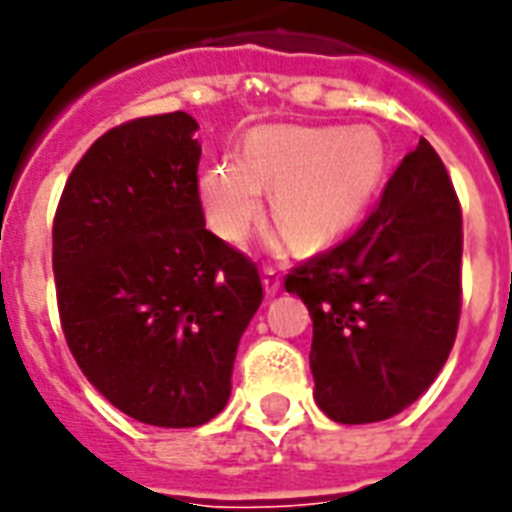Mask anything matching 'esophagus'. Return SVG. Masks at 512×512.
Segmentation results:
<instances>
[{"label":"esophagus","instance_id":"obj_1","mask_svg":"<svg viewBox=\"0 0 512 512\" xmlns=\"http://www.w3.org/2000/svg\"><path fill=\"white\" fill-rule=\"evenodd\" d=\"M263 284H265V292H268V295H276V292L282 290V273L276 271L273 265H265Z\"/></svg>","mask_w":512,"mask_h":512}]
</instances>
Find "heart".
I'll return each instance as SVG.
<instances>
[{
	"label": "heart",
	"mask_w": 512,
	"mask_h": 512,
	"mask_svg": "<svg viewBox=\"0 0 512 512\" xmlns=\"http://www.w3.org/2000/svg\"><path fill=\"white\" fill-rule=\"evenodd\" d=\"M386 179V147L376 128L265 126L252 131L244 158H222L201 174L209 225L241 241L273 187V220L298 249H322L365 217Z\"/></svg>",
	"instance_id": "obj_1"
}]
</instances>
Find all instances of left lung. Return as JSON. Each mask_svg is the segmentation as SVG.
<instances>
[{
	"instance_id": "left-lung-1",
	"label": "left lung",
	"mask_w": 512,
	"mask_h": 512,
	"mask_svg": "<svg viewBox=\"0 0 512 512\" xmlns=\"http://www.w3.org/2000/svg\"><path fill=\"white\" fill-rule=\"evenodd\" d=\"M284 287L314 322L308 362L330 419L370 424L419 400L462 314V206L432 144L419 139L360 228Z\"/></svg>"
}]
</instances>
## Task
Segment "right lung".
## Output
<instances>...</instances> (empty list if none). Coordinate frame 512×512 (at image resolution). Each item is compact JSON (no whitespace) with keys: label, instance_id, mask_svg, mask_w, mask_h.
Segmentation results:
<instances>
[{"label":"right lung","instance_id":"obj_1","mask_svg":"<svg viewBox=\"0 0 512 512\" xmlns=\"http://www.w3.org/2000/svg\"><path fill=\"white\" fill-rule=\"evenodd\" d=\"M187 112L109 128L66 179L53 220L58 317L85 378L152 427H201L228 405L263 303L257 265L206 230Z\"/></svg>","mask_w":512,"mask_h":512}]
</instances>
